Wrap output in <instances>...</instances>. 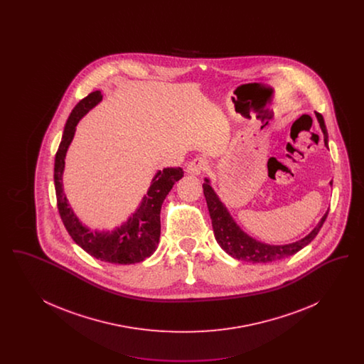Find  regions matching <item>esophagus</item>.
I'll use <instances>...</instances> for the list:
<instances>
[{
	"label": "esophagus",
	"mask_w": 364,
	"mask_h": 364,
	"mask_svg": "<svg viewBox=\"0 0 364 364\" xmlns=\"http://www.w3.org/2000/svg\"><path fill=\"white\" fill-rule=\"evenodd\" d=\"M208 168V159L203 156H196L187 165V172L191 174H200Z\"/></svg>",
	"instance_id": "1"
}]
</instances>
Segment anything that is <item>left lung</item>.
<instances>
[{
    "mask_svg": "<svg viewBox=\"0 0 364 364\" xmlns=\"http://www.w3.org/2000/svg\"><path fill=\"white\" fill-rule=\"evenodd\" d=\"M315 116L323 132L325 146L328 147V131H326L325 120L322 114L318 112H315ZM203 193L208 202V213L211 217V224H213V230H214L217 242L230 257L239 260L252 262V263H269V262H276V260L284 259L294 255L297 251H300L309 242L314 240V237L321 230L329 213L326 211L325 215L318 223V225L315 226L311 232L301 240L291 242V244H284V245H270V244L255 240L254 237L248 236L244 230L240 229V226L235 223V220L229 214L228 208L221 202L218 195L211 188L208 178H205Z\"/></svg>",
    "mask_w": 364,
    "mask_h": 364,
    "instance_id": "1",
    "label": "left lung"
}]
</instances>
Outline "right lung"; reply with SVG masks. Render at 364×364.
<instances>
[{
  "instance_id": "add662e5",
  "label": "right lung",
  "mask_w": 364,
  "mask_h": 364,
  "mask_svg": "<svg viewBox=\"0 0 364 364\" xmlns=\"http://www.w3.org/2000/svg\"><path fill=\"white\" fill-rule=\"evenodd\" d=\"M102 101L101 91H94L73 107L65 124L64 134L54 159V187L57 208L64 226L77 245L97 259L114 264H132L151 257L161 236V206L184 172L181 168L158 171L147 193L143 196L135 213L114 230L92 232L75 215L63 188L65 156L75 136L76 125L94 106Z\"/></svg>"
}]
</instances>
